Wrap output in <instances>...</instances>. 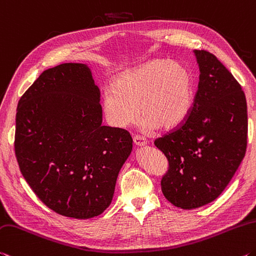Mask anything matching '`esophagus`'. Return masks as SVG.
<instances>
[{
    "mask_svg": "<svg viewBox=\"0 0 256 256\" xmlns=\"http://www.w3.org/2000/svg\"><path fill=\"white\" fill-rule=\"evenodd\" d=\"M134 144L136 146H145L148 144V140H146V138L142 136H135L134 137Z\"/></svg>",
    "mask_w": 256,
    "mask_h": 256,
    "instance_id": "esophagus-1",
    "label": "esophagus"
}]
</instances>
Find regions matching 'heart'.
Segmentation results:
<instances>
[{"label":"heart","mask_w":256,"mask_h":256,"mask_svg":"<svg viewBox=\"0 0 256 256\" xmlns=\"http://www.w3.org/2000/svg\"><path fill=\"white\" fill-rule=\"evenodd\" d=\"M194 90V77L185 64L154 60L120 74L113 87L104 92L103 111L114 128L132 124L140 108L146 130L158 126L170 130L190 116Z\"/></svg>","instance_id":"obj_1"}]
</instances>
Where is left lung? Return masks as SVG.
I'll list each match as a JSON object with an SVG mask.
<instances>
[{"mask_svg": "<svg viewBox=\"0 0 256 256\" xmlns=\"http://www.w3.org/2000/svg\"><path fill=\"white\" fill-rule=\"evenodd\" d=\"M198 88L188 118L154 142L169 169L163 195L174 206L192 210L214 200L234 177L247 146L244 92L212 53L195 50Z\"/></svg>", "mask_w": 256, "mask_h": 256, "instance_id": "8db88e82", "label": "left lung"}]
</instances>
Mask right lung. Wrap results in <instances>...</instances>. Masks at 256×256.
Listing matches in <instances>:
<instances>
[{
	"label": "right lung",
	"instance_id": "right-lung-1",
	"mask_svg": "<svg viewBox=\"0 0 256 256\" xmlns=\"http://www.w3.org/2000/svg\"><path fill=\"white\" fill-rule=\"evenodd\" d=\"M14 150L34 192L58 214L90 219L111 204L130 134L102 124L100 90L84 64L45 70L19 100Z\"/></svg>",
	"mask_w": 256,
	"mask_h": 256
}]
</instances>
